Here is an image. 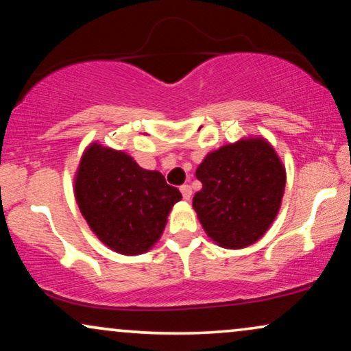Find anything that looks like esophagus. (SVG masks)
Segmentation results:
<instances>
[{
	"label": "esophagus",
	"mask_w": 351,
	"mask_h": 351,
	"mask_svg": "<svg viewBox=\"0 0 351 351\" xmlns=\"http://www.w3.org/2000/svg\"><path fill=\"white\" fill-rule=\"evenodd\" d=\"M180 191H181V194H183L184 200H189L191 197H193V188H191L189 184H183L180 188Z\"/></svg>",
	"instance_id": "esophagus-1"
}]
</instances>
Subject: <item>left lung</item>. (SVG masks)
<instances>
[{"instance_id": "obj_1", "label": "left lung", "mask_w": 351, "mask_h": 351, "mask_svg": "<svg viewBox=\"0 0 351 351\" xmlns=\"http://www.w3.org/2000/svg\"><path fill=\"white\" fill-rule=\"evenodd\" d=\"M195 176L202 189L193 207L207 236L224 249L255 244L281 208L286 168L265 138H242L207 154Z\"/></svg>"}]
</instances>
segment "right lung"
<instances>
[{
    "mask_svg": "<svg viewBox=\"0 0 351 351\" xmlns=\"http://www.w3.org/2000/svg\"><path fill=\"white\" fill-rule=\"evenodd\" d=\"M73 193L88 226L121 255L151 250L181 193L160 171L144 170L123 151L91 143L75 173Z\"/></svg>",
    "mask_w": 351,
    "mask_h": 351,
    "instance_id": "1",
    "label": "right lung"
}]
</instances>
